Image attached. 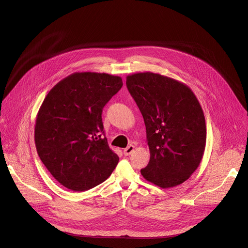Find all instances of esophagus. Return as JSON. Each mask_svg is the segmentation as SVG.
<instances>
[{
	"instance_id": "esophagus-1",
	"label": "esophagus",
	"mask_w": 248,
	"mask_h": 248,
	"mask_svg": "<svg viewBox=\"0 0 248 248\" xmlns=\"http://www.w3.org/2000/svg\"><path fill=\"white\" fill-rule=\"evenodd\" d=\"M133 151H134V146H133V145H129V146H127V147L124 150V154L125 156H128V155H130Z\"/></svg>"
}]
</instances>
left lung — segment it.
Returning a JSON list of instances; mask_svg holds the SVG:
<instances>
[{"mask_svg":"<svg viewBox=\"0 0 248 248\" xmlns=\"http://www.w3.org/2000/svg\"><path fill=\"white\" fill-rule=\"evenodd\" d=\"M126 87L146 126L150 161L141 174L162 188L185 183L206 145L205 117L196 96L185 83L153 73L127 76Z\"/></svg>","mask_w":248,"mask_h":248,"instance_id":"obj_1","label":"left lung"}]
</instances>
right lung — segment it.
<instances>
[{"label": "right lung", "mask_w": 248, "mask_h": 248, "mask_svg": "<svg viewBox=\"0 0 248 248\" xmlns=\"http://www.w3.org/2000/svg\"><path fill=\"white\" fill-rule=\"evenodd\" d=\"M123 86L108 74L75 73L45 97L34 140L47 170L64 187L88 190L107 180L119 163L104 136V106Z\"/></svg>", "instance_id": "obj_1"}]
</instances>
